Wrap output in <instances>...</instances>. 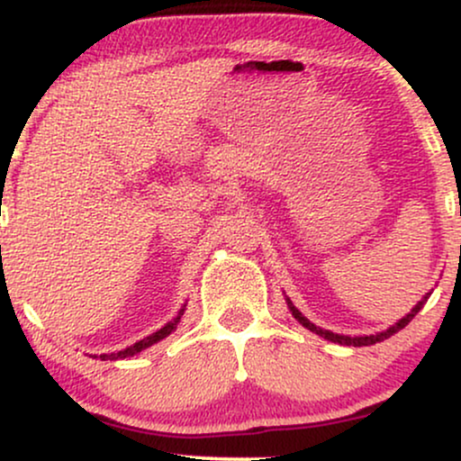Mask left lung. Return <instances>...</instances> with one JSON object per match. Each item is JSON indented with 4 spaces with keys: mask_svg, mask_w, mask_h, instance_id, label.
I'll return each mask as SVG.
<instances>
[{
    "mask_svg": "<svg viewBox=\"0 0 461 461\" xmlns=\"http://www.w3.org/2000/svg\"><path fill=\"white\" fill-rule=\"evenodd\" d=\"M429 294L431 293H427L425 297H422L420 301H418V303L414 305V310L410 312V314L407 316H403V319H401L399 322H394L393 327H388V330L385 331H379V333H373V336H342V333H333V331H327V330H321V327H316L314 322H310L308 319H305L303 314H301V312L294 308L293 305V301L290 299H285L288 301V308H290V312H293V316L294 319H297L301 325L303 327H308L310 331H314V333H319L321 338H325V340H331V342H338V345H347V347H368V345H377V342H382V340H385V338H390V336H394L396 331H401L403 330V327L407 325V322H410L411 319H414V316L418 314V312L422 310V305L427 303V299H429Z\"/></svg>",
    "mask_w": 461,
    "mask_h": 461,
    "instance_id": "left-lung-1",
    "label": "left lung"
}]
</instances>
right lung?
<instances>
[{
	"instance_id": "1",
	"label": "right lung",
	"mask_w": 461,
	"mask_h": 461,
	"mask_svg": "<svg viewBox=\"0 0 461 461\" xmlns=\"http://www.w3.org/2000/svg\"><path fill=\"white\" fill-rule=\"evenodd\" d=\"M184 308H186V305H184ZM184 308L179 310V314L176 316V319H173L171 322H167V325H164L162 330H158L156 333H151V336L142 338V340H139V342H136V345H131V347H128V348H123V351H116V353H104V356H99V359H125V357L136 356V353L145 351L147 347L156 345V342H160L162 338H167V336H168V333L176 331L177 322H179V319H182V314H184Z\"/></svg>"
}]
</instances>
